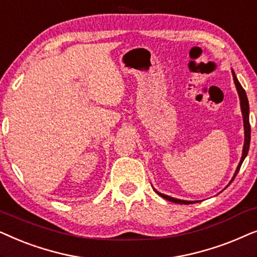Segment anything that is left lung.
Segmentation results:
<instances>
[{
    "label": "left lung",
    "instance_id": "1",
    "mask_svg": "<svg viewBox=\"0 0 257 257\" xmlns=\"http://www.w3.org/2000/svg\"><path fill=\"white\" fill-rule=\"evenodd\" d=\"M233 78H234V83H235V86H236V90L238 92V97H240V103H241V111H242V114H243V124H244V145H243V152H242V158L240 160V164H238V166L236 168V172H235L234 174V178L236 177V174L238 173V171H240V167L242 163H243L244 158L247 157L248 154V151H249V145H250V124H249V103H248V98H247V94H245V91L243 90V87L241 86L240 82H238L236 76H235V73L233 71ZM234 178L231 179V181L234 180ZM157 192V191H156ZM158 194H159L161 198L168 200V201H172V202H175V203H184V205H187V203H192L193 201H185V200H179V199H174V198H171V196L168 195H165V194H161V193L157 192Z\"/></svg>",
    "mask_w": 257,
    "mask_h": 257
}]
</instances>
